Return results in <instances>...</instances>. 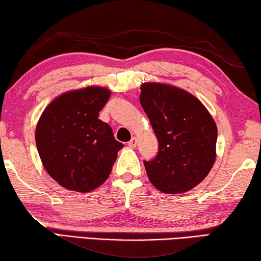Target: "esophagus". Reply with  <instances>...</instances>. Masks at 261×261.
Instances as JSON below:
<instances>
[{"label":"esophagus","mask_w":261,"mask_h":261,"mask_svg":"<svg viewBox=\"0 0 261 261\" xmlns=\"http://www.w3.org/2000/svg\"><path fill=\"white\" fill-rule=\"evenodd\" d=\"M136 143H138V141H136L135 138H132L130 141L128 142V146L132 147V148H135L136 147Z\"/></svg>","instance_id":"obj_1"}]
</instances>
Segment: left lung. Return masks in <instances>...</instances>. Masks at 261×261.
Instances as JSON below:
<instances>
[{
    "label": "left lung",
    "mask_w": 261,
    "mask_h": 261,
    "mask_svg": "<svg viewBox=\"0 0 261 261\" xmlns=\"http://www.w3.org/2000/svg\"><path fill=\"white\" fill-rule=\"evenodd\" d=\"M140 102L159 140V153L143 161L151 184L164 194L189 191L209 174L217 127L203 103L187 91L158 83L141 85Z\"/></svg>",
    "instance_id": "left-lung-1"
}]
</instances>
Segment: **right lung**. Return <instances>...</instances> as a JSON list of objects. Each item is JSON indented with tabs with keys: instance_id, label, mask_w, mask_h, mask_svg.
<instances>
[{
	"instance_id": "add662e5",
	"label": "right lung",
	"mask_w": 261,
	"mask_h": 261,
	"mask_svg": "<svg viewBox=\"0 0 261 261\" xmlns=\"http://www.w3.org/2000/svg\"><path fill=\"white\" fill-rule=\"evenodd\" d=\"M111 92L102 87L71 91L56 98L36 127V146L45 170L63 188L89 192L106 181L123 147L98 119Z\"/></svg>"
}]
</instances>
